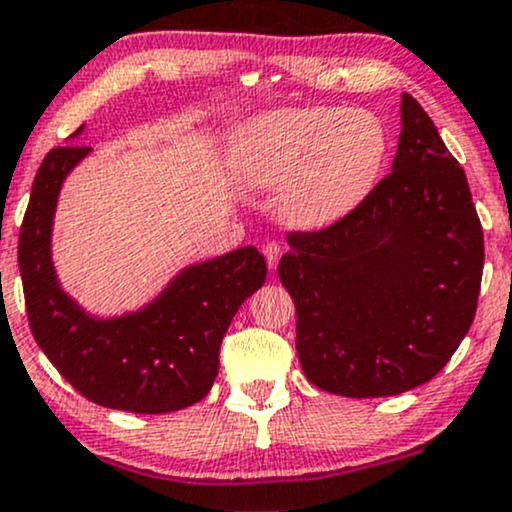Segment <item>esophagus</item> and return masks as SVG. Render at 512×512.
<instances>
[{
  "label": "esophagus",
  "instance_id": "esophagus-1",
  "mask_svg": "<svg viewBox=\"0 0 512 512\" xmlns=\"http://www.w3.org/2000/svg\"><path fill=\"white\" fill-rule=\"evenodd\" d=\"M263 254H266L268 268L275 270L277 263H280V256H282V246H280V242H266V244H263Z\"/></svg>",
  "mask_w": 512,
  "mask_h": 512
}]
</instances>
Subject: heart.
I'll return each mask as SVG.
<instances>
[{"label": "heart", "instance_id": "b5f03b06", "mask_svg": "<svg viewBox=\"0 0 512 512\" xmlns=\"http://www.w3.org/2000/svg\"><path fill=\"white\" fill-rule=\"evenodd\" d=\"M387 151V130L372 113L308 106L244 123L230 142V166L254 189L285 187L282 220L318 230L349 216L368 197Z\"/></svg>", "mask_w": 512, "mask_h": 512}]
</instances>
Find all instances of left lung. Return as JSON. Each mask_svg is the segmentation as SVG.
I'll use <instances>...</instances> for the list:
<instances>
[{
	"label": "left lung",
	"mask_w": 512,
	"mask_h": 512,
	"mask_svg": "<svg viewBox=\"0 0 512 512\" xmlns=\"http://www.w3.org/2000/svg\"><path fill=\"white\" fill-rule=\"evenodd\" d=\"M401 125L387 178L337 223L289 232L277 266L304 375L351 399L430 382L468 334L482 285L484 232L465 170L406 92Z\"/></svg>",
	"instance_id": "8db88e82"
}]
</instances>
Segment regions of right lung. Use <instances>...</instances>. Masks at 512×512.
Wrapping results in <instances>:
<instances>
[{
	"mask_svg": "<svg viewBox=\"0 0 512 512\" xmlns=\"http://www.w3.org/2000/svg\"><path fill=\"white\" fill-rule=\"evenodd\" d=\"M87 151L78 144L54 147L35 175L18 235L30 330L63 380L92 403L130 413L192 406L213 387L220 344L237 308L266 282V258L254 246H242L185 268L142 311L92 318L63 294L52 266L61 182Z\"/></svg>",
	"mask_w": 512,
	"mask_h": 512,
	"instance_id": "1",
	"label": "right lung"
}]
</instances>
